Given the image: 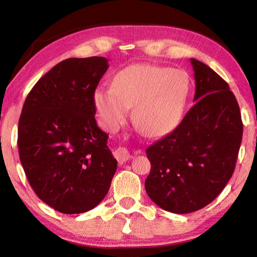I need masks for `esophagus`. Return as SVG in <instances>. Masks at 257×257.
Returning a JSON list of instances; mask_svg holds the SVG:
<instances>
[{"label": "esophagus", "mask_w": 257, "mask_h": 257, "mask_svg": "<svg viewBox=\"0 0 257 257\" xmlns=\"http://www.w3.org/2000/svg\"><path fill=\"white\" fill-rule=\"evenodd\" d=\"M114 157L117 159V161L120 162V164H123V162L127 161L131 158V155L126 148L118 147L114 152Z\"/></svg>", "instance_id": "esophagus-1"}]
</instances>
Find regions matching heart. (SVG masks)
Segmentation results:
<instances>
[{"label": "heart", "instance_id": "1", "mask_svg": "<svg viewBox=\"0 0 257 257\" xmlns=\"http://www.w3.org/2000/svg\"><path fill=\"white\" fill-rule=\"evenodd\" d=\"M190 90L186 74L154 64L126 66L115 74L112 86H98L93 102L100 124L114 132L126 121L130 108L146 135L159 137L177 126Z\"/></svg>", "mask_w": 257, "mask_h": 257}]
</instances>
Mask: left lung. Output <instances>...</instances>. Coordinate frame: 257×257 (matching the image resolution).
I'll return each instance as SVG.
<instances>
[{
	"label": "left lung",
	"instance_id": "8db88e82",
	"mask_svg": "<svg viewBox=\"0 0 257 257\" xmlns=\"http://www.w3.org/2000/svg\"><path fill=\"white\" fill-rule=\"evenodd\" d=\"M194 105L170 134L146 149L152 165L145 181L150 199L174 214L207 206L232 177L242 141L240 108L229 85L191 59Z\"/></svg>",
	"mask_w": 257,
	"mask_h": 257
}]
</instances>
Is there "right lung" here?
Returning <instances> with one entry per match:
<instances>
[{
  "instance_id": "right-lung-1",
  "label": "right lung",
  "mask_w": 257,
  "mask_h": 257,
  "mask_svg": "<svg viewBox=\"0 0 257 257\" xmlns=\"http://www.w3.org/2000/svg\"><path fill=\"white\" fill-rule=\"evenodd\" d=\"M108 67L102 56L62 61L37 81L23 105L17 144L24 171L41 201L63 214L95 208L116 171L93 102Z\"/></svg>"
}]
</instances>
